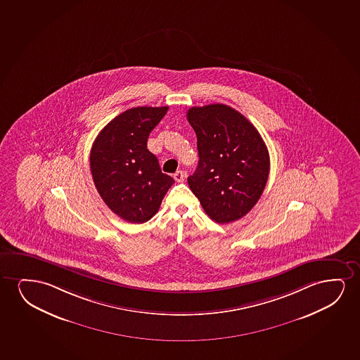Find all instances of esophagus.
I'll return each instance as SVG.
<instances>
[{
  "label": "esophagus",
  "mask_w": 360,
  "mask_h": 360,
  "mask_svg": "<svg viewBox=\"0 0 360 360\" xmlns=\"http://www.w3.org/2000/svg\"><path fill=\"white\" fill-rule=\"evenodd\" d=\"M173 178H174L176 182H183L184 178H186V173L183 172V171H177V172L173 174Z\"/></svg>",
  "instance_id": "34e87169"
}]
</instances>
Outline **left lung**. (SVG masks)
<instances>
[{
    "label": "left lung",
    "mask_w": 360,
    "mask_h": 360,
    "mask_svg": "<svg viewBox=\"0 0 360 360\" xmlns=\"http://www.w3.org/2000/svg\"><path fill=\"white\" fill-rule=\"evenodd\" d=\"M187 118L199 153L189 188L214 221H236L266 188L271 166L266 143L245 115L225 104L193 107Z\"/></svg>",
    "instance_id": "1"
}]
</instances>
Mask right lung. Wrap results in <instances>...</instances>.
<instances>
[{
	"mask_svg": "<svg viewBox=\"0 0 360 360\" xmlns=\"http://www.w3.org/2000/svg\"><path fill=\"white\" fill-rule=\"evenodd\" d=\"M167 110L168 107L128 109L102 129L91 148L94 186L109 209L125 221H148L174 182L148 150V135Z\"/></svg>",
	"mask_w": 360,
	"mask_h": 360,
	"instance_id": "add662e5",
	"label": "right lung"
}]
</instances>
